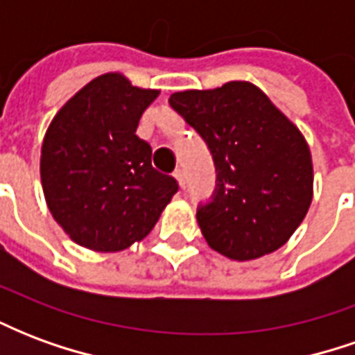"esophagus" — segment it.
<instances>
[{
    "instance_id": "1",
    "label": "esophagus",
    "mask_w": 355,
    "mask_h": 355,
    "mask_svg": "<svg viewBox=\"0 0 355 355\" xmlns=\"http://www.w3.org/2000/svg\"><path fill=\"white\" fill-rule=\"evenodd\" d=\"M173 177H175V180H177L180 188H184L186 182H184V173H182V169L175 171V173H173Z\"/></svg>"
}]
</instances>
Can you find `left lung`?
<instances>
[{"mask_svg":"<svg viewBox=\"0 0 355 355\" xmlns=\"http://www.w3.org/2000/svg\"><path fill=\"white\" fill-rule=\"evenodd\" d=\"M169 102L215 157L216 196L198 211L207 245L238 262L285 245L313 198L312 154L300 129L249 81L178 91Z\"/></svg>","mask_w":355,"mask_h":355,"instance_id":"obj_1","label":"left lung"}]
</instances>
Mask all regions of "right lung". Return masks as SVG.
I'll use <instances>...</instances> for the list:
<instances>
[{
  "label": "right lung",
  "mask_w": 355,
  "mask_h": 355,
  "mask_svg": "<svg viewBox=\"0 0 355 355\" xmlns=\"http://www.w3.org/2000/svg\"><path fill=\"white\" fill-rule=\"evenodd\" d=\"M157 89L102 73L64 102L42 142L47 207L73 243L119 253L152 232L177 180L152 167V148L135 132Z\"/></svg>",
  "instance_id": "1"
}]
</instances>
